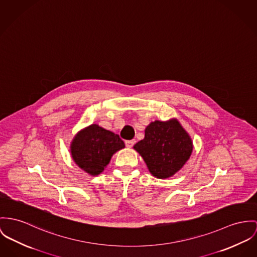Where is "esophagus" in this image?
<instances>
[{"instance_id":"obj_1","label":"esophagus","mask_w":257,"mask_h":257,"mask_svg":"<svg viewBox=\"0 0 257 257\" xmlns=\"http://www.w3.org/2000/svg\"><path fill=\"white\" fill-rule=\"evenodd\" d=\"M135 144V140H130V141H126L125 142V145L127 148H132Z\"/></svg>"}]
</instances>
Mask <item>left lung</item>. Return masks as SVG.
Segmentation results:
<instances>
[{
  "mask_svg": "<svg viewBox=\"0 0 257 257\" xmlns=\"http://www.w3.org/2000/svg\"><path fill=\"white\" fill-rule=\"evenodd\" d=\"M134 149L155 177L165 179L173 176L188 161L193 142L177 119L156 120L147 126L145 138Z\"/></svg>",
  "mask_w": 257,
  "mask_h": 257,
  "instance_id": "obj_1",
  "label": "left lung"
}]
</instances>
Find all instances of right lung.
Listing matches in <instances>:
<instances>
[{
  "label": "right lung",
  "mask_w": 257,
  "mask_h": 257,
  "mask_svg": "<svg viewBox=\"0 0 257 257\" xmlns=\"http://www.w3.org/2000/svg\"><path fill=\"white\" fill-rule=\"evenodd\" d=\"M125 148L124 142L108 130L92 124L76 134L70 151L75 163L92 176L100 174L111 157Z\"/></svg>",
  "instance_id": "obj_1"
}]
</instances>
